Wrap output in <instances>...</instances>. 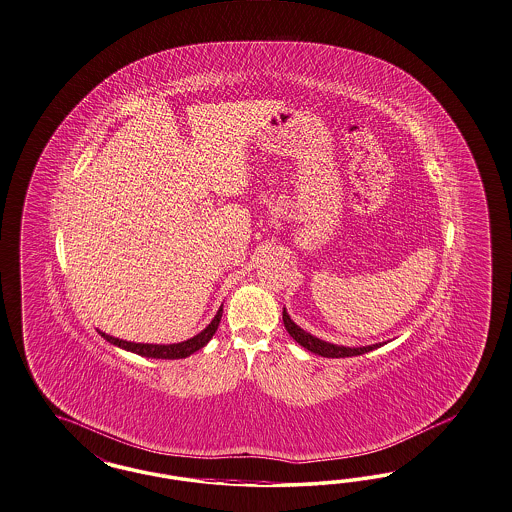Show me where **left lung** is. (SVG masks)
<instances>
[{
  "label": "left lung",
  "mask_w": 512,
  "mask_h": 512,
  "mask_svg": "<svg viewBox=\"0 0 512 512\" xmlns=\"http://www.w3.org/2000/svg\"><path fill=\"white\" fill-rule=\"evenodd\" d=\"M283 325L287 329V333L293 336V340H297L302 348H306L308 352L318 353L321 357H353V355H363V353L372 352L376 348L382 346L380 344H371V346H359V348H350V346H338V344H331L325 342L318 336H312L306 333L304 329H300L299 325L289 318L287 310L283 308Z\"/></svg>",
  "instance_id": "8db88e82"
}]
</instances>
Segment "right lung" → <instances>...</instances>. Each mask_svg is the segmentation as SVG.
<instances>
[{"instance_id":"1","label":"right lung","mask_w":512,"mask_h":512,"mask_svg":"<svg viewBox=\"0 0 512 512\" xmlns=\"http://www.w3.org/2000/svg\"><path fill=\"white\" fill-rule=\"evenodd\" d=\"M221 316H223V306L217 310L212 323L204 331H200L198 335H194L189 340L177 342V344H141V342H128V340H123V338H115V336L106 335L102 331H98V333L104 336L109 344H113L117 348H123L126 352L138 353L141 357H151V359H183V357H189L191 353L198 352L200 348H204L212 340V336L215 335V331L219 327Z\"/></svg>"}]
</instances>
